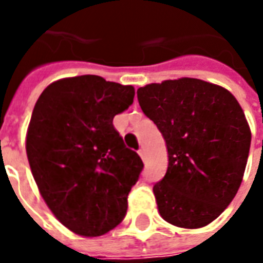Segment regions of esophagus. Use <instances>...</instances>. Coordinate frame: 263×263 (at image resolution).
Wrapping results in <instances>:
<instances>
[{"label":"esophagus","instance_id":"obj_1","mask_svg":"<svg viewBox=\"0 0 263 263\" xmlns=\"http://www.w3.org/2000/svg\"><path fill=\"white\" fill-rule=\"evenodd\" d=\"M138 153H139L140 158H142V160H143V161H146V153H144L143 148H140V150Z\"/></svg>","mask_w":263,"mask_h":263}]
</instances>
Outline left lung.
Returning a JSON list of instances; mask_svg holds the SVG:
<instances>
[{
	"instance_id": "8db88e82",
	"label": "left lung",
	"mask_w": 263,
	"mask_h": 263,
	"mask_svg": "<svg viewBox=\"0 0 263 263\" xmlns=\"http://www.w3.org/2000/svg\"><path fill=\"white\" fill-rule=\"evenodd\" d=\"M142 110L162 134L168 169L153 187L161 217L180 228L214 221L236 195L251 131L228 90L181 78L138 88Z\"/></svg>"
}]
</instances>
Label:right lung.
Segmentation results:
<instances>
[{"label": "right lung", "instance_id": "obj_1", "mask_svg": "<svg viewBox=\"0 0 263 263\" xmlns=\"http://www.w3.org/2000/svg\"><path fill=\"white\" fill-rule=\"evenodd\" d=\"M135 88L83 75L47 86L35 103L26 150L35 183L72 232L101 236L123 221L143 162L113 127Z\"/></svg>", "mask_w": 263, "mask_h": 263}]
</instances>
